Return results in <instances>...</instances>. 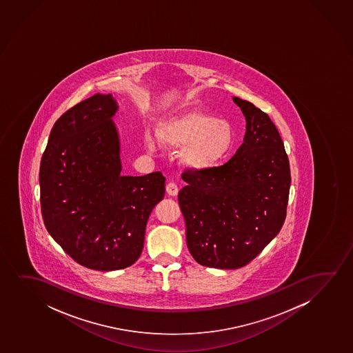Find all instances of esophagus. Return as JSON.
I'll list each match as a JSON object with an SVG mask.
<instances>
[{
  "label": "esophagus",
  "instance_id": "1",
  "mask_svg": "<svg viewBox=\"0 0 353 353\" xmlns=\"http://www.w3.org/2000/svg\"><path fill=\"white\" fill-rule=\"evenodd\" d=\"M166 193L171 195V196H176L179 194L177 184L174 183V182H170V183L166 184Z\"/></svg>",
  "mask_w": 353,
  "mask_h": 353
}]
</instances>
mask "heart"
<instances>
[{"instance_id":"b5f03b06","label":"heart","mask_w":353,"mask_h":353,"mask_svg":"<svg viewBox=\"0 0 353 353\" xmlns=\"http://www.w3.org/2000/svg\"><path fill=\"white\" fill-rule=\"evenodd\" d=\"M157 136L165 147H182L181 163L195 171L218 166L235 143V131L229 121L196 110L165 117L157 126ZM145 145L154 150L157 142L147 136Z\"/></svg>"}]
</instances>
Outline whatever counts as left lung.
<instances>
[{"label": "left lung", "instance_id": "8db88e82", "mask_svg": "<svg viewBox=\"0 0 353 353\" xmlns=\"http://www.w3.org/2000/svg\"><path fill=\"white\" fill-rule=\"evenodd\" d=\"M232 100L246 118L243 143L222 166L185 170L179 193L189 252L216 269L253 261L280 232L290 196V161L277 128L252 102Z\"/></svg>", "mask_w": 353, "mask_h": 353}]
</instances>
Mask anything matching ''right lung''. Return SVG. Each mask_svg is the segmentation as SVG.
Here are the masks:
<instances>
[{
	"mask_svg": "<svg viewBox=\"0 0 353 353\" xmlns=\"http://www.w3.org/2000/svg\"><path fill=\"white\" fill-rule=\"evenodd\" d=\"M117 110L111 94H95L65 112L39 168L44 225L92 270L125 269L140 258L147 221L165 194L161 172L121 176Z\"/></svg>",
	"mask_w": 353,
	"mask_h": 353,
	"instance_id": "add662e5",
	"label": "right lung"
}]
</instances>
